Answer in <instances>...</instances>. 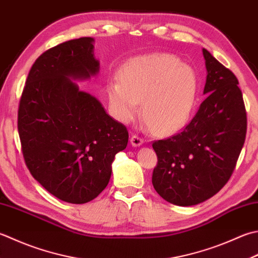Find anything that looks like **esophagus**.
Instances as JSON below:
<instances>
[{
    "instance_id": "34e87169",
    "label": "esophagus",
    "mask_w": 258,
    "mask_h": 258,
    "mask_svg": "<svg viewBox=\"0 0 258 258\" xmlns=\"http://www.w3.org/2000/svg\"><path fill=\"white\" fill-rule=\"evenodd\" d=\"M143 139L140 138V136L138 135H132L131 136V144H132L133 146H141L143 144Z\"/></svg>"
}]
</instances>
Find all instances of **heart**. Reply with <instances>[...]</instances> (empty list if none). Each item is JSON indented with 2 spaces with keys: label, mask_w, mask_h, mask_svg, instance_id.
Instances as JSON below:
<instances>
[{
  "label": "heart",
  "mask_w": 258,
  "mask_h": 258,
  "mask_svg": "<svg viewBox=\"0 0 258 258\" xmlns=\"http://www.w3.org/2000/svg\"><path fill=\"white\" fill-rule=\"evenodd\" d=\"M195 70L173 54L154 53L136 58L122 70V79L106 86L114 117L130 123L142 113L155 134L170 135L189 122L198 96Z\"/></svg>",
  "instance_id": "b5f03b06"
}]
</instances>
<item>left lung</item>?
Returning a JSON list of instances; mask_svg holds the SVG:
<instances>
[{
    "label": "left lung",
    "instance_id": "1",
    "mask_svg": "<svg viewBox=\"0 0 258 258\" xmlns=\"http://www.w3.org/2000/svg\"><path fill=\"white\" fill-rule=\"evenodd\" d=\"M207 98L181 133L154 141L158 156L152 183L164 200L195 206L215 196L233 174L247 131L238 79L203 49Z\"/></svg>",
    "mask_w": 258,
    "mask_h": 258
}]
</instances>
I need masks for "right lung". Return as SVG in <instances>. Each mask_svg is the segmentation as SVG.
I'll use <instances>...</instances> for the list:
<instances>
[{"label": "right lung", "mask_w": 258, "mask_h": 258, "mask_svg": "<svg viewBox=\"0 0 258 258\" xmlns=\"http://www.w3.org/2000/svg\"><path fill=\"white\" fill-rule=\"evenodd\" d=\"M94 39L69 40L35 60L20 99L18 131L30 173L69 204H86L107 186L116 153L128 142L126 126L106 114L72 79L97 75Z\"/></svg>", "instance_id": "right-lung-1"}]
</instances>
